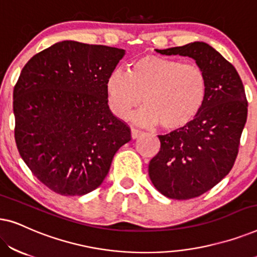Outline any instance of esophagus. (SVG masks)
Returning a JSON list of instances; mask_svg holds the SVG:
<instances>
[{
  "label": "esophagus",
  "mask_w": 257,
  "mask_h": 257,
  "mask_svg": "<svg viewBox=\"0 0 257 257\" xmlns=\"http://www.w3.org/2000/svg\"><path fill=\"white\" fill-rule=\"evenodd\" d=\"M143 135V132L142 131H139V130H137V128H132L131 130V136H132V139H137V138H139L140 136Z\"/></svg>",
  "instance_id": "1"
}]
</instances>
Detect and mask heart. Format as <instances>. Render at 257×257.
<instances>
[{"label": "heart", "mask_w": 257, "mask_h": 257, "mask_svg": "<svg viewBox=\"0 0 257 257\" xmlns=\"http://www.w3.org/2000/svg\"><path fill=\"white\" fill-rule=\"evenodd\" d=\"M207 87L200 65L152 55L137 59L128 73L113 71L105 84L108 106L117 117L127 118L144 100L146 106L135 120L146 126L160 124L168 131L194 120L205 104Z\"/></svg>", "instance_id": "b5f03b06"}]
</instances>
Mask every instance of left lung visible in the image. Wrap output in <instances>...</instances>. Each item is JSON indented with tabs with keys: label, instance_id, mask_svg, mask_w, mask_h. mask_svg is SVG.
<instances>
[{
	"label": "left lung",
	"instance_id": "obj_1",
	"mask_svg": "<svg viewBox=\"0 0 257 257\" xmlns=\"http://www.w3.org/2000/svg\"><path fill=\"white\" fill-rule=\"evenodd\" d=\"M193 58L205 70L207 97L200 113L185 127L158 136L160 151L150 161L151 181L170 199L200 196L229 173L247 121L248 103L236 69L205 42L158 50Z\"/></svg>",
	"mask_w": 257,
	"mask_h": 257
}]
</instances>
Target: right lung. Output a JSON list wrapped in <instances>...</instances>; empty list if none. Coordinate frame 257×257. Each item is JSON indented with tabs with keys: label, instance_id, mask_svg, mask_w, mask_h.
<instances>
[{
	"label": "right lung",
	"instance_id": "obj_1",
	"mask_svg": "<svg viewBox=\"0 0 257 257\" xmlns=\"http://www.w3.org/2000/svg\"><path fill=\"white\" fill-rule=\"evenodd\" d=\"M125 50L58 42L24 65L14 87L15 140L35 177L61 195L99 187L131 131L107 105V77Z\"/></svg>",
	"mask_w": 257,
	"mask_h": 257
}]
</instances>
